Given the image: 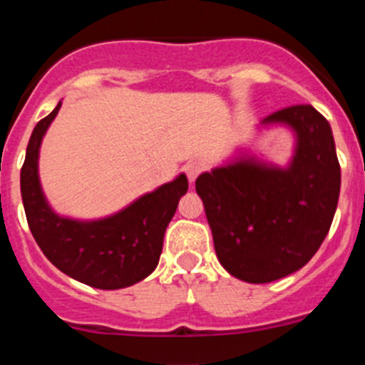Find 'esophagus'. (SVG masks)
I'll return each mask as SVG.
<instances>
[{
    "label": "esophagus",
    "instance_id": "obj_1",
    "mask_svg": "<svg viewBox=\"0 0 365 365\" xmlns=\"http://www.w3.org/2000/svg\"><path fill=\"white\" fill-rule=\"evenodd\" d=\"M201 170H202V166L199 163H188V164H186L185 172H186V175H188L190 182H193V180L197 179V175L201 173Z\"/></svg>",
    "mask_w": 365,
    "mask_h": 365
}]
</instances>
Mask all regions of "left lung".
I'll use <instances>...</instances> for the list:
<instances>
[{
    "mask_svg": "<svg viewBox=\"0 0 365 365\" xmlns=\"http://www.w3.org/2000/svg\"><path fill=\"white\" fill-rule=\"evenodd\" d=\"M292 133L291 159L276 164L247 148L195 180L217 259L247 283L296 272L324 243L340 195L333 130L312 106H292L263 118L259 133Z\"/></svg>",
    "mask_w": 365,
    "mask_h": 365,
    "instance_id": "obj_1",
    "label": "left lung"
}]
</instances>
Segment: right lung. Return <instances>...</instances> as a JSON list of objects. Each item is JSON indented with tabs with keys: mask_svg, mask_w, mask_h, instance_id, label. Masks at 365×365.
<instances>
[{
	"mask_svg": "<svg viewBox=\"0 0 365 365\" xmlns=\"http://www.w3.org/2000/svg\"><path fill=\"white\" fill-rule=\"evenodd\" d=\"M60 108L62 102L38 122L25 153L19 185L29 228L45 257L69 278L104 291L135 285L159 265L164 232L188 192V179L179 173L106 217L58 214L41 188L40 148Z\"/></svg>",
	"mask_w": 365,
	"mask_h": 365,
	"instance_id": "obj_1",
	"label": "right lung"
}]
</instances>
